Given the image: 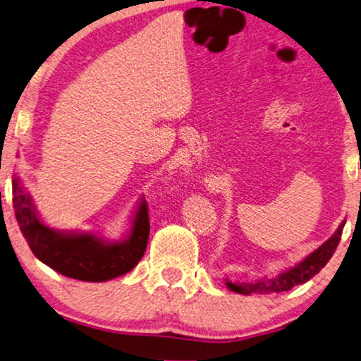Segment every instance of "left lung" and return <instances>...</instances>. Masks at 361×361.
<instances>
[{
    "label": "left lung",
    "mask_w": 361,
    "mask_h": 361,
    "mask_svg": "<svg viewBox=\"0 0 361 361\" xmlns=\"http://www.w3.org/2000/svg\"><path fill=\"white\" fill-rule=\"evenodd\" d=\"M345 221H342L336 233L331 236L328 241L323 243L317 250H313L310 255H307L304 260L297 263L293 268L286 270L283 273L276 274L271 278H262L259 281L254 283H230L226 281L228 289H231L233 293L238 294H276L284 293V290L293 289L294 286L304 284L308 279H312L314 274L329 262L333 257L334 250L337 249V244L341 241L342 230H344Z\"/></svg>",
    "instance_id": "obj_1"
}]
</instances>
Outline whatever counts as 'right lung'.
I'll use <instances>...</instances> for the list:
<instances>
[{
	"mask_svg": "<svg viewBox=\"0 0 361 361\" xmlns=\"http://www.w3.org/2000/svg\"><path fill=\"white\" fill-rule=\"evenodd\" d=\"M13 205L20 231L38 260L67 278L102 283L138 265L149 239L146 201L136 210L127 239L109 243L90 233H62L38 219L35 205L20 180H13Z\"/></svg>",
	"mask_w": 361,
	"mask_h": 361,
	"instance_id": "obj_1",
	"label": "right lung"
}]
</instances>
